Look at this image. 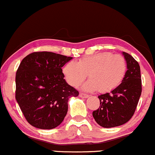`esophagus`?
Instances as JSON below:
<instances>
[{"mask_svg": "<svg viewBox=\"0 0 155 155\" xmlns=\"http://www.w3.org/2000/svg\"><path fill=\"white\" fill-rule=\"evenodd\" d=\"M79 96L81 97V98H88L89 97V95L87 94H85V93H80V94H79Z\"/></svg>", "mask_w": 155, "mask_h": 155, "instance_id": "34e87169", "label": "esophagus"}]
</instances>
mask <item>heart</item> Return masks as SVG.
Wrapping results in <instances>:
<instances>
[{
	"instance_id": "obj_1",
	"label": "heart",
	"mask_w": 155,
	"mask_h": 155,
	"mask_svg": "<svg viewBox=\"0 0 155 155\" xmlns=\"http://www.w3.org/2000/svg\"><path fill=\"white\" fill-rule=\"evenodd\" d=\"M127 68V61L123 56L102 52L86 56L76 63L67 62L62 71L70 85L77 87L88 74L90 79L83 85V89L87 91L98 90L101 93H107L122 82Z\"/></svg>"
}]
</instances>
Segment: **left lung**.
Masks as SVG:
<instances>
[{
  "label": "left lung",
  "mask_w": 155,
  "mask_h": 155,
  "mask_svg": "<svg viewBox=\"0 0 155 155\" xmlns=\"http://www.w3.org/2000/svg\"><path fill=\"white\" fill-rule=\"evenodd\" d=\"M127 71L120 84L111 93L98 96L100 106L93 112L98 124L104 128L118 127L130 120L138 103L142 91L140 69L138 62L126 52Z\"/></svg>",
  "instance_id": "1"
}]
</instances>
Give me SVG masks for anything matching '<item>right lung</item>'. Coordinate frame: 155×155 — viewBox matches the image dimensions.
<instances>
[{
	"label": "right lung",
	"mask_w": 155,
	"mask_h": 155,
	"mask_svg": "<svg viewBox=\"0 0 155 155\" xmlns=\"http://www.w3.org/2000/svg\"><path fill=\"white\" fill-rule=\"evenodd\" d=\"M72 57L48 51L34 52L20 62L15 76V98L27 121L51 130L63 121L71 97L79 92L64 79L62 68Z\"/></svg>",
	"instance_id": "1"
}]
</instances>
